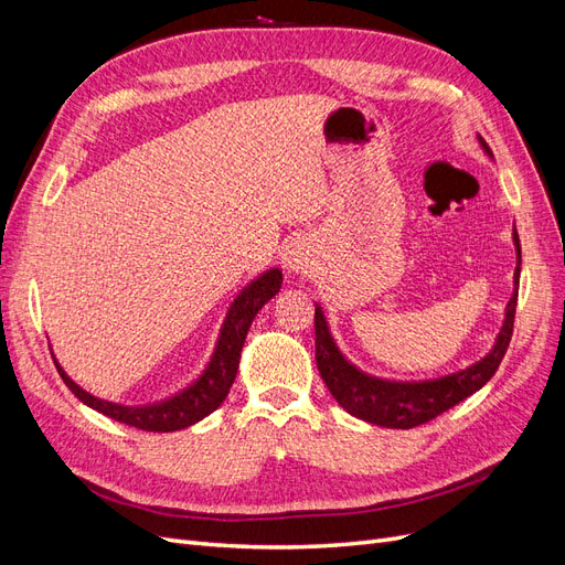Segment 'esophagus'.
<instances>
[{
    "label": "esophagus",
    "mask_w": 565,
    "mask_h": 565,
    "mask_svg": "<svg viewBox=\"0 0 565 565\" xmlns=\"http://www.w3.org/2000/svg\"><path fill=\"white\" fill-rule=\"evenodd\" d=\"M282 266L289 276H303V273H309L313 266L311 243L303 241V237H295V241H289L282 249Z\"/></svg>",
    "instance_id": "esophagus-1"
}]
</instances>
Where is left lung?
I'll return each mask as SVG.
<instances>
[{
	"instance_id": "obj_1",
	"label": "left lung",
	"mask_w": 565,
	"mask_h": 565,
	"mask_svg": "<svg viewBox=\"0 0 565 565\" xmlns=\"http://www.w3.org/2000/svg\"><path fill=\"white\" fill-rule=\"evenodd\" d=\"M478 141H481L483 150L492 158V150L481 136H478ZM514 245V295H511L504 309V322L498 339H494V347L486 358H481V361L473 363L471 367L446 374V377L426 382H388L358 370L353 363L347 361L344 353L337 349L328 328V320H324L320 306H316V363L324 386L330 388L337 403L344 407L349 415L363 422L386 426V429H413V426L431 422L434 417L443 415L446 409L455 407L459 401L469 398L471 393L486 386L492 374L498 372L511 341V332H514L521 278V243L516 228Z\"/></svg>"
}]
</instances>
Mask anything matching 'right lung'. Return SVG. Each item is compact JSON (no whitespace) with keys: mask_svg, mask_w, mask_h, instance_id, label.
<instances>
[{"mask_svg":"<svg viewBox=\"0 0 565 565\" xmlns=\"http://www.w3.org/2000/svg\"><path fill=\"white\" fill-rule=\"evenodd\" d=\"M280 285H282V270L278 268H270L262 273L256 280H252L243 292L233 299L226 320L221 324V332L207 367L202 370V374L191 386H185L183 391L174 393L172 398L160 401V403L119 405L110 401H100L92 396L89 391L79 388L71 377H67L65 370L58 365L54 351H51V358H54L56 370L61 374V380L65 382V386L71 388L84 405L94 407L96 413L106 415L115 422H122L127 426H136V429L141 431H158V434L179 431V429H185V426L204 419L210 413H214L221 403H224L235 382L237 365H241V351L245 347L249 324L254 316L262 311V306L280 292Z\"/></svg>","mask_w":565,"mask_h":565,"instance_id":"obj_1","label":"right lung"}]
</instances>
